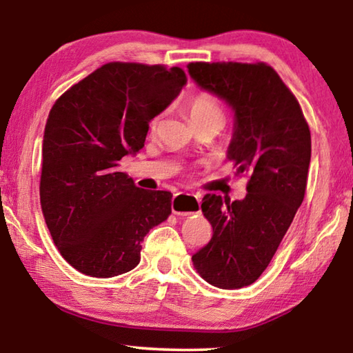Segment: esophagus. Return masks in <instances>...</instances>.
<instances>
[{
  "label": "esophagus",
  "instance_id": "esophagus-1",
  "mask_svg": "<svg viewBox=\"0 0 353 353\" xmlns=\"http://www.w3.org/2000/svg\"><path fill=\"white\" fill-rule=\"evenodd\" d=\"M201 205V199L196 194L190 193H177L171 201L172 213L177 216H188L191 213H198Z\"/></svg>",
  "mask_w": 353,
  "mask_h": 353
}]
</instances>
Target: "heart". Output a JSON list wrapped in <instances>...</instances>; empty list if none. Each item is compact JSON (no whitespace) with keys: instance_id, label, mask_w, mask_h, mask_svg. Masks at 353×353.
Wrapping results in <instances>:
<instances>
[{"instance_id":"obj_1","label":"heart","mask_w":353,"mask_h":353,"mask_svg":"<svg viewBox=\"0 0 353 353\" xmlns=\"http://www.w3.org/2000/svg\"><path fill=\"white\" fill-rule=\"evenodd\" d=\"M188 115L190 118H198V117H204V115H212V113H221L219 105L216 104L210 94L207 93H199L194 94L193 98L188 101ZM155 126V121H152V128Z\"/></svg>"}]
</instances>
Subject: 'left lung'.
Listing matches in <instances>:
<instances>
[{"instance_id": "8db88e82", "label": "left lung", "mask_w": 353, "mask_h": 353, "mask_svg": "<svg viewBox=\"0 0 353 353\" xmlns=\"http://www.w3.org/2000/svg\"><path fill=\"white\" fill-rule=\"evenodd\" d=\"M201 90L234 113L227 159L248 172V194L223 201L205 194L202 212L213 236L193 255L201 277L218 288L254 283L270 265L307 188L312 135L301 105L266 63H188Z\"/></svg>"}]
</instances>
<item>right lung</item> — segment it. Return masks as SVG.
Instances as JSON below:
<instances>
[{
  "mask_svg": "<svg viewBox=\"0 0 353 353\" xmlns=\"http://www.w3.org/2000/svg\"><path fill=\"white\" fill-rule=\"evenodd\" d=\"M185 83L179 67L112 62L52 105L40 204L59 252L85 276L107 279L134 270L148 232L170 216V191L139 188L118 165L145 146L151 119Z\"/></svg>",
  "mask_w": 353,
  "mask_h": 353,
  "instance_id": "right-lung-1",
  "label": "right lung"
}]
</instances>
